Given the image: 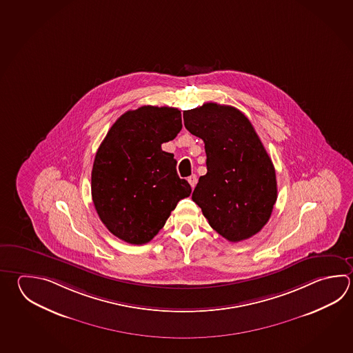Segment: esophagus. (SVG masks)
<instances>
[{
  "label": "esophagus",
  "mask_w": 353,
  "mask_h": 353,
  "mask_svg": "<svg viewBox=\"0 0 353 353\" xmlns=\"http://www.w3.org/2000/svg\"><path fill=\"white\" fill-rule=\"evenodd\" d=\"M187 181H188V183L191 185V187L194 188L196 183H197V176H196V174H191V176L187 179Z\"/></svg>",
  "instance_id": "esophagus-1"
}]
</instances>
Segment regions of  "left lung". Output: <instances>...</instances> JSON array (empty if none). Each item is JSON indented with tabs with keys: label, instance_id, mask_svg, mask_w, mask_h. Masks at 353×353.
I'll use <instances>...</instances> for the list:
<instances>
[{
	"label": "left lung",
	"instance_id": "left-lung-1",
	"mask_svg": "<svg viewBox=\"0 0 353 353\" xmlns=\"http://www.w3.org/2000/svg\"><path fill=\"white\" fill-rule=\"evenodd\" d=\"M185 127L205 142L207 173L192 200L230 242L260 232L277 200L272 161L250 120L232 106L205 103L183 111Z\"/></svg>",
	"mask_w": 353,
	"mask_h": 353
}]
</instances>
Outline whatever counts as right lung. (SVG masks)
Returning <instances> with one entry per match:
<instances>
[{
	"instance_id": "obj_1",
	"label": "right lung",
	"mask_w": 353,
	"mask_h": 353,
	"mask_svg": "<svg viewBox=\"0 0 353 353\" xmlns=\"http://www.w3.org/2000/svg\"><path fill=\"white\" fill-rule=\"evenodd\" d=\"M182 128L174 107L142 106L113 123L93 161L91 193L110 232L131 245L152 240L191 186L173 153L162 151Z\"/></svg>"
}]
</instances>
